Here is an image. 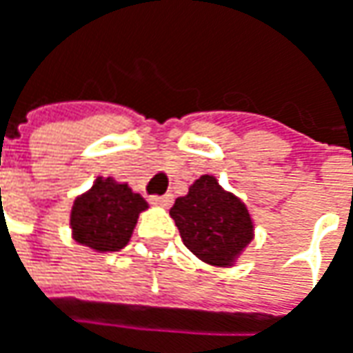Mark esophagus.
<instances>
[{
	"label": "esophagus",
	"mask_w": 353,
	"mask_h": 353,
	"mask_svg": "<svg viewBox=\"0 0 353 353\" xmlns=\"http://www.w3.org/2000/svg\"><path fill=\"white\" fill-rule=\"evenodd\" d=\"M154 205H158V207H170L172 205V201H174V197L170 195V193H165V195H154L152 199H150Z\"/></svg>",
	"instance_id": "1"
}]
</instances>
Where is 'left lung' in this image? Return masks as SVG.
<instances>
[{
  "mask_svg": "<svg viewBox=\"0 0 353 353\" xmlns=\"http://www.w3.org/2000/svg\"><path fill=\"white\" fill-rule=\"evenodd\" d=\"M183 245L213 267H233L253 239V219L245 203L225 192L213 176L193 181L188 195L170 209Z\"/></svg>",
  "mask_w": 353,
  "mask_h": 353,
  "instance_id": "8db88e82",
  "label": "left lung"
}]
</instances>
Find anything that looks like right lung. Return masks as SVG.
I'll list each match as a JSON object with an SVG mask.
<instances>
[{
	"instance_id": "add662e5",
	"label": "right lung",
	"mask_w": 353,
	"mask_h": 353,
	"mask_svg": "<svg viewBox=\"0 0 353 353\" xmlns=\"http://www.w3.org/2000/svg\"><path fill=\"white\" fill-rule=\"evenodd\" d=\"M144 209H148L146 199L132 192L128 183L99 177L88 192L74 199L70 209L72 237L99 253L118 251L130 241Z\"/></svg>"
}]
</instances>
